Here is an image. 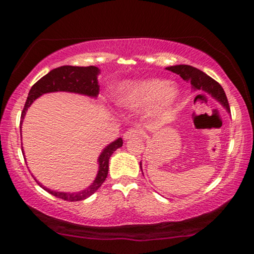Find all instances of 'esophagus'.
Listing matches in <instances>:
<instances>
[{
    "instance_id": "34e87169",
    "label": "esophagus",
    "mask_w": 254,
    "mask_h": 254,
    "mask_svg": "<svg viewBox=\"0 0 254 254\" xmlns=\"http://www.w3.org/2000/svg\"><path fill=\"white\" fill-rule=\"evenodd\" d=\"M141 130H137V129H128L126 133L124 134V140L125 141H128V140H131V138L138 136V135H141Z\"/></svg>"
}]
</instances>
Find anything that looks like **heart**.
<instances>
[{
	"instance_id": "b5f03b06",
	"label": "heart",
	"mask_w": 254,
	"mask_h": 254,
	"mask_svg": "<svg viewBox=\"0 0 254 254\" xmlns=\"http://www.w3.org/2000/svg\"><path fill=\"white\" fill-rule=\"evenodd\" d=\"M113 98L123 109L137 111L147 107L151 118L163 119L178 102L179 89L161 78L127 81L114 90Z\"/></svg>"
}]
</instances>
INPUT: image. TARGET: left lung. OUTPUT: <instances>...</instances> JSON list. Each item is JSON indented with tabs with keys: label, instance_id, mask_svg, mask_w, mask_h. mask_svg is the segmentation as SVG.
<instances>
[{
	"label": "left lung",
	"instance_id": "obj_1",
	"mask_svg": "<svg viewBox=\"0 0 254 254\" xmlns=\"http://www.w3.org/2000/svg\"><path fill=\"white\" fill-rule=\"evenodd\" d=\"M166 69L175 72L177 75H179L184 81L190 82V85H192V89L194 91H197V90H199V91H203L208 93V95H210L214 99H216L229 113H230V107H229V103L223 88H222L215 79L211 78L210 76L204 74L203 71L199 70V69L192 67V65L187 64L171 65V67H168ZM140 168L142 171L141 163Z\"/></svg>",
	"mask_w": 254,
	"mask_h": 254
}]
</instances>
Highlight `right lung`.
<instances>
[{"label":"right lung","instance_id":"right-lung-1","mask_svg":"<svg viewBox=\"0 0 254 254\" xmlns=\"http://www.w3.org/2000/svg\"><path fill=\"white\" fill-rule=\"evenodd\" d=\"M99 68L95 65H89V67H75V65H62V67L55 68L51 70L47 75L41 77L32 88H31L29 96H27L25 106H24L22 117H20V127H22L23 119L25 117L26 111L32 105V103L38 97L45 95L48 92H72L78 93V95H84L91 98H96L99 93L98 77ZM123 147V138L119 137L118 140L113 141L106 148H104L102 154L98 157V173H97L95 180L91 185L86 187L85 190H79V192H57V190H50L45 187L43 184L37 182L40 187L48 192L52 195L60 197L62 200L67 201H81L84 200L90 195H92L97 190L102 186L105 182L107 173H109V161L110 157L117 149ZM23 150V149H22ZM37 180V179H36Z\"/></svg>","mask_w":254,"mask_h":254}]
</instances>
